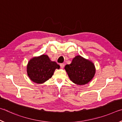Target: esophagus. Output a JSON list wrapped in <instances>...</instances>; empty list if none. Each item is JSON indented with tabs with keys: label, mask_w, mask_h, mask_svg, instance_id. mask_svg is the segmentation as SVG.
Listing matches in <instances>:
<instances>
[{
	"label": "esophagus",
	"mask_w": 122,
	"mask_h": 122,
	"mask_svg": "<svg viewBox=\"0 0 122 122\" xmlns=\"http://www.w3.org/2000/svg\"><path fill=\"white\" fill-rule=\"evenodd\" d=\"M60 66H61V68H63L64 67L65 64L64 63H61V64H60Z\"/></svg>",
	"instance_id": "1"
}]
</instances>
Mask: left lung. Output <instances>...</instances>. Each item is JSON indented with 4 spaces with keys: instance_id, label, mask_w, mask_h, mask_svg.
I'll use <instances>...</instances> for the list:
<instances>
[{
    "instance_id": "8db88e82",
    "label": "left lung",
    "mask_w": 122,
    "mask_h": 122,
    "mask_svg": "<svg viewBox=\"0 0 122 122\" xmlns=\"http://www.w3.org/2000/svg\"><path fill=\"white\" fill-rule=\"evenodd\" d=\"M65 69L70 80L74 84L79 85L89 82L95 73L93 63L80 56L74 58L70 64L65 66Z\"/></svg>"
}]
</instances>
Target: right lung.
Masks as SVG:
<instances>
[{"mask_svg": "<svg viewBox=\"0 0 122 122\" xmlns=\"http://www.w3.org/2000/svg\"><path fill=\"white\" fill-rule=\"evenodd\" d=\"M60 68L55 61H50L47 55H43L34 57L29 61L27 65V73L34 82L42 84L52 77L55 70Z\"/></svg>", "mask_w": 122, "mask_h": 122, "instance_id": "right-lung-1", "label": "right lung"}]
</instances>
